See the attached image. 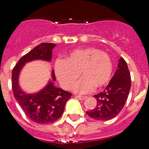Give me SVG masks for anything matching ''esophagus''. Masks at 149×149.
<instances>
[{
    "label": "esophagus",
    "mask_w": 149,
    "mask_h": 149,
    "mask_svg": "<svg viewBox=\"0 0 149 149\" xmlns=\"http://www.w3.org/2000/svg\"><path fill=\"white\" fill-rule=\"evenodd\" d=\"M76 97L80 100H84L86 98V96H81V95H76Z\"/></svg>",
    "instance_id": "obj_1"
}]
</instances>
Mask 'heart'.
I'll return each mask as SVG.
<instances>
[{"instance_id":"heart-1","label":"heart","mask_w":149,"mask_h":149,"mask_svg":"<svg viewBox=\"0 0 149 149\" xmlns=\"http://www.w3.org/2000/svg\"><path fill=\"white\" fill-rule=\"evenodd\" d=\"M112 71L110 56L95 47L75 49L64 61L58 60L55 63L57 77L66 89L71 88L81 74L82 78L73 86V90L81 94L90 92L94 87L100 88L106 86L110 81Z\"/></svg>"}]
</instances>
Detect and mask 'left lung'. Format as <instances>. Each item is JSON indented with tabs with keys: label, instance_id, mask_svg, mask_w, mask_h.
<instances>
[{
	"label": "left lung",
	"instance_id": "8db88e82",
	"mask_svg": "<svg viewBox=\"0 0 149 149\" xmlns=\"http://www.w3.org/2000/svg\"><path fill=\"white\" fill-rule=\"evenodd\" d=\"M131 78L127 63L120 58L116 72L103 91L95 94L96 107L86 114L97 120H109L116 117L126 102L131 86Z\"/></svg>",
	"mask_w": 149,
	"mask_h": 149
}]
</instances>
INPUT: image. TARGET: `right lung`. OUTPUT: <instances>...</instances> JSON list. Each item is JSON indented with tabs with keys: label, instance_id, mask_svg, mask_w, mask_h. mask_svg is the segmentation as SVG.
I'll return each instance as SVG.
<instances>
[{
	"label": "right lung",
	"instance_id": "right-lung-1",
	"mask_svg": "<svg viewBox=\"0 0 149 149\" xmlns=\"http://www.w3.org/2000/svg\"><path fill=\"white\" fill-rule=\"evenodd\" d=\"M53 43H41L19 59L12 70V89L13 96L29 119L38 124H47L59 119L63 113L65 104L72 94L57 88L52 82L36 94H26L19 85V75L26 63L34 60L50 61ZM52 81H55L54 70Z\"/></svg>",
	"mask_w": 149,
	"mask_h": 149
}]
</instances>
